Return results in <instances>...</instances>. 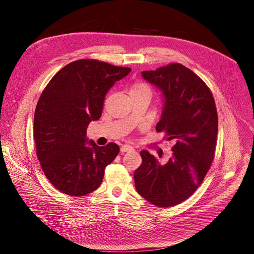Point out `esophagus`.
I'll return each instance as SVG.
<instances>
[{
	"mask_svg": "<svg viewBox=\"0 0 254 254\" xmlns=\"http://www.w3.org/2000/svg\"><path fill=\"white\" fill-rule=\"evenodd\" d=\"M131 150H134V148H132L129 145H123L122 148H120V151L122 152H127V151H131Z\"/></svg>",
	"mask_w": 254,
	"mask_h": 254,
	"instance_id": "34e87169",
	"label": "esophagus"
}]
</instances>
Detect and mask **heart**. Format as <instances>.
Masks as SVG:
<instances>
[{
    "label": "heart",
    "instance_id": "heart-1",
    "mask_svg": "<svg viewBox=\"0 0 254 254\" xmlns=\"http://www.w3.org/2000/svg\"><path fill=\"white\" fill-rule=\"evenodd\" d=\"M142 91H148L151 92L150 88L148 85H146L145 83H136L134 86L130 89V93H135V92H142Z\"/></svg>",
    "mask_w": 254,
    "mask_h": 254
}]
</instances>
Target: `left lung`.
<instances>
[{
    "label": "left lung",
    "instance_id": "1",
    "mask_svg": "<svg viewBox=\"0 0 254 254\" xmlns=\"http://www.w3.org/2000/svg\"><path fill=\"white\" fill-rule=\"evenodd\" d=\"M142 77L162 91L164 108L155 128L175 140L172 157L161 164L148 151L135 171L140 195L157 207H173L189 198L203 182L214 157L218 116L209 87L191 70L171 64Z\"/></svg>",
    "mask_w": 254,
    "mask_h": 254
}]
</instances>
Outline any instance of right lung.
Wrapping results in <instances>:
<instances>
[{
	"mask_svg": "<svg viewBox=\"0 0 254 254\" xmlns=\"http://www.w3.org/2000/svg\"><path fill=\"white\" fill-rule=\"evenodd\" d=\"M129 72L126 66L79 60L64 66L43 90L34 116V139L44 174L61 192L85 195L101 185L119 146L100 147L87 139L86 129L101 117L107 92Z\"/></svg>",
	"mask_w": 254,
	"mask_h": 254,
	"instance_id": "1",
	"label": "right lung"
}]
</instances>
